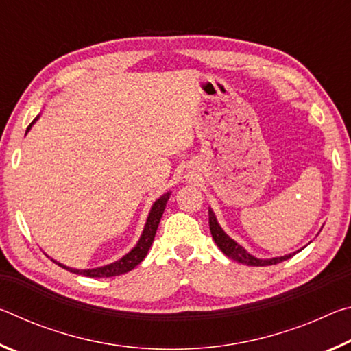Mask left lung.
<instances>
[{
  "label": "left lung",
  "instance_id": "obj_1",
  "mask_svg": "<svg viewBox=\"0 0 351 351\" xmlns=\"http://www.w3.org/2000/svg\"><path fill=\"white\" fill-rule=\"evenodd\" d=\"M209 228H210L212 239L215 240L217 246L221 249V252L224 255H228L229 258L239 261V263H243V265H247V266L277 265V263H282V261H285V260L291 258L295 254V252H293V254H288V255H282V257H272V258H257V257H254V255L249 254L245 247L240 246L239 243L230 239V237L224 232V230L221 229V226L218 224L215 213H213L212 209H209ZM297 252H299V251H297Z\"/></svg>",
  "mask_w": 351,
  "mask_h": 351
}]
</instances>
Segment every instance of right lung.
<instances>
[{"label": "right lung", "mask_w": 351, "mask_h": 351, "mask_svg": "<svg viewBox=\"0 0 351 351\" xmlns=\"http://www.w3.org/2000/svg\"><path fill=\"white\" fill-rule=\"evenodd\" d=\"M37 119H38V116L31 122V125L27 127L26 133L31 130V127L34 125ZM169 198H170V192L164 193L161 198L154 201L152 206V210H150V213H148L147 223L144 226V230H142L139 241L136 243V246L132 249V251L123 255V257L119 258L117 261H112V263H110V265L100 266V268H94V269H75V268H69V266H64L63 263H58V261H56V260H52V261H54L56 265L62 266V268L68 269L69 272H74V274H79V276H86V277H114V276L125 274V272L134 269L136 266H138L141 261L145 258V255L148 254V249H150L152 243L154 240V235H156L158 226H159V221H161V217L164 213L165 206H167Z\"/></svg>", "instance_id": "1"}]
</instances>
